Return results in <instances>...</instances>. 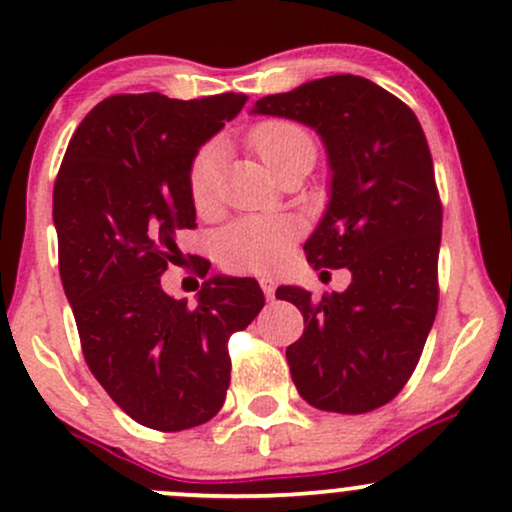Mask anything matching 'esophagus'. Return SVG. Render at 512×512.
<instances>
[{"label":"esophagus","mask_w":512,"mask_h":512,"mask_svg":"<svg viewBox=\"0 0 512 512\" xmlns=\"http://www.w3.org/2000/svg\"><path fill=\"white\" fill-rule=\"evenodd\" d=\"M260 286L264 291V296H267V301H274V293H276V281L272 276H262L260 279Z\"/></svg>","instance_id":"34e87169"}]
</instances>
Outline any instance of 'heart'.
Returning <instances> with one entry per match:
<instances>
[{"label":"heart","instance_id":"1","mask_svg":"<svg viewBox=\"0 0 512 512\" xmlns=\"http://www.w3.org/2000/svg\"><path fill=\"white\" fill-rule=\"evenodd\" d=\"M252 149L260 154L274 175L289 166H313L317 142L308 127L291 120H264L252 127ZM221 149L207 144L197 151L187 173L190 197L199 211L209 209L219 195ZM298 236L296 223L284 216H250L223 228L219 236L221 260L231 272L267 274L279 269L289 257L293 240Z\"/></svg>","mask_w":512,"mask_h":512}]
</instances>
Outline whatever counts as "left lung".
<instances>
[{
	"mask_svg": "<svg viewBox=\"0 0 512 512\" xmlns=\"http://www.w3.org/2000/svg\"><path fill=\"white\" fill-rule=\"evenodd\" d=\"M252 113L320 134L330 204L303 250L315 269L351 272L349 289L322 298L276 289L305 322L286 349L291 378L315 409L366 414L407 385L436 320L443 207L426 134L407 103L354 74L264 96Z\"/></svg>",
	"mask_w": 512,
	"mask_h": 512,
	"instance_id": "left-lung-1",
	"label": "left lung"
}]
</instances>
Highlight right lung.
<instances>
[{"mask_svg":"<svg viewBox=\"0 0 512 512\" xmlns=\"http://www.w3.org/2000/svg\"><path fill=\"white\" fill-rule=\"evenodd\" d=\"M245 101L105 98L76 127L55 180L60 276L81 351L117 407L156 431L219 414L231 383L228 339L264 305L255 279L211 276L195 308L161 286L168 264L182 260L178 233L197 226L192 158ZM195 272L204 279L207 260L197 257Z\"/></svg>","mask_w":512,"mask_h":512,"instance_id":"obj_1","label":"right lung"}]
</instances>
